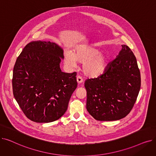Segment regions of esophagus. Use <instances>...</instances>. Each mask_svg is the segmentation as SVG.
Listing matches in <instances>:
<instances>
[{
  "label": "esophagus",
  "instance_id": "esophagus-1",
  "mask_svg": "<svg viewBox=\"0 0 156 156\" xmlns=\"http://www.w3.org/2000/svg\"><path fill=\"white\" fill-rule=\"evenodd\" d=\"M76 80H77V82H78V83H82L83 81V78H81V76H77Z\"/></svg>",
  "mask_w": 156,
  "mask_h": 156
}]
</instances>
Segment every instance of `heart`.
<instances>
[{
	"label": "heart",
	"mask_w": 156,
	"mask_h": 156,
	"mask_svg": "<svg viewBox=\"0 0 156 156\" xmlns=\"http://www.w3.org/2000/svg\"><path fill=\"white\" fill-rule=\"evenodd\" d=\"M64 61L71 68L76 66V61L83 62V71L87 76L91 78L102 75L109 62L107 54L90 45L78 46L73 52L67 51L64 55Z\"/></svg>",
	"instance_id": "b5f03b06"
}]
</instances>
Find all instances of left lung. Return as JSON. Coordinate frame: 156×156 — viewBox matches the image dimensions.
<instances>
[{"label": "left lung", "instance_id": "1", "mask_svg": "<svg viewBox=\"0 0 156 156\" xmlns=\"http://www.w3.org/2000/svg\"><path fill=\"white\" fill-rule=\"evenodd\" d=\"M140 86L136 57L127 45H122L118 55L102 75L85 81L87 109L98 121L123 118L132 109Z\"/></svg>", "mask_w": 156, "mask_h": 156}]
</instances>
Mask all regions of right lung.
Here are the masks:
<instances>
[{"mask_svg":"<svg viewBox=\"0 0 156 156\" xmlns=\"http://www.w3.org/2000/svg\"><path fill=\"white\" fill-rule=\"evenodd\" d=\"M63 58L58 45L40 40L28 44L18 57L13 69V95L29 119L50 122L66 111L77 81L76 72L61 71Z\"/></svg>","mask_w":156,"mask_h":156,"instance_id":"1","label":"right lung"}]
</instances>
